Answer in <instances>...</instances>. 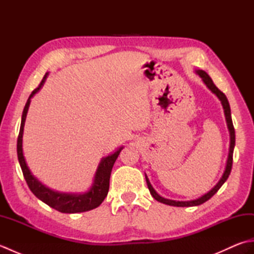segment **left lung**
I'll use <instances>...</instances> for the list:
<instances>
[{"mask_svg": "<svg viewBox=\"0 0 254 254\" xmlns=\"http://www.w3.org/2000/svg\"><path fill=\"white\" fill-rule=\"evenodd\" d=\"M196 73L198 74V76L202 78V80L204 82V84L207 86V88L214 93L218 97V99L222 101V105L224 108V112H225V117H226V122H227V127H228V130H229V134H230V146H229V154H228V158H227V164H226V168L224 174L220 178V180L218 181V183L216 186H215L212 190L209 192H207L206 194H204L201 197H198L196 199H192V201H174V199H169V198H165L163 196H160L159 194L154 190V188L150 185V182L148 180L147 176L145 175V178H146V183H147V187H148V190L152 194V196L156 199V201H158L160 203H164L167 205H170V206H178V207H189V206H197V205H201L203 203H205L206 201L212 197L215 193H216L220 187H222L225 181L228 179V177L230 175V171H231V167H233V154H234V148H235V142H236V135H235V128H234V124H233V120H231V112H230V106H229V102L227 97L225 96V94L223 91H220L215 84L213 83L212 78L208 76V74L206 72L202 71V69H197Z\"/></svg>", "mask_w": 254, "mask_h": 254, "instance_id": "1", "label": "left lung"}]
</instances>
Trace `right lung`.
Returning <instances> with one entry per match:
<instances>
[{"instance_id":"1","label":"right lung","mask_w":254,"mask_h":254,"mask_svg":"<svg viewBox=\"0 0 254 254\" xmlns=\"http://www.w3.org/2000/svg\"><path fill=\"white\" fill-rule=\"evenodd\" d=\"M48 76V73L42 78L39 86L32 90L28 100H27L23 116H21V123L19 128V134L17 138V157L20 165L21 171L25 180L28 185L30 191L35 194V195L41 199L42 202L49 205L50 207L55 208L61 213H67V214H74V213H82L87 212V210L94 209L98 207L99 205L104 202L105 197L107 196L108 191H109V180L112 167L115 165L116 160L118 158L119 154L122 150L123 147L117 149L115 153L107 156V157L102 158L100 164L97 168V171L94 178V183L91 188L87 192L83 194H72V193H60L52 191L51 189L47 188L42 185L40 181H38L36 178L32 176L28 166L26 164V160L23 154V133H24V126L27 112H28V108L30 105V99L32 98L36 93L39 91L42 87V85L46 82V78Z\"/></svg>"}]
</instances>
